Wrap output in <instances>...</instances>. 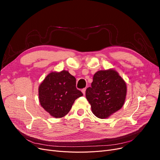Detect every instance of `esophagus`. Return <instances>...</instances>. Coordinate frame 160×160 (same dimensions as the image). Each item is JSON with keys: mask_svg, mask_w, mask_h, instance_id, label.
I'll return each mask as SVG.
<instances>
[{"mask_svg": "<svg viewBox=\"0 0 160 160\" xmlns=\"http://www.w3.org/2000/svg\"><path fill=\"white\" fill-rule=\"evenodd\" d=\"M85 91H86V88H84V89H83L81 90V91H82V93H83V95H85Z\"/></svg>", "mask_w": 160, "mask_h": 160, "instance_id": "obj_1", "label": "esophagus"}]
</instances>
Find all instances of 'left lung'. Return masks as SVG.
<instances>
[{
    "label": "left lung",
    "mask_w": 160,
    "mask_h": 160,
    "mask_svg": "<svg viewBox=\"0 0 160 160\" xmlns=\"http://www.w3.org/2000/svg\"><path fill=\"white\" fill-rule=\"evenodd\" d=\"M126 93V83L113 69L95 72L91 87L85 92L92 112L101 119L108 118L122 108Z\"/></svg>",
    "instance_id": "1"
}]
</instances>
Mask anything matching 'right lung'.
<instances>
[{"mask_svg": "<svg viewBox=\"0 0 160 160\" xmlns=\"http://www.w3.org/2000/svg\"><path fill=\"white\" fill-rule=\"evenodd\" d=\"M83 95L76 88V79L68 71L52 72L38 88V98L42 107L56 118L69 112L75 99Z\"/></svg>", "mask_w": 160, "mask_h": 160, "instance_id": "obj_1", "label": "right lung"}]
</instances>
